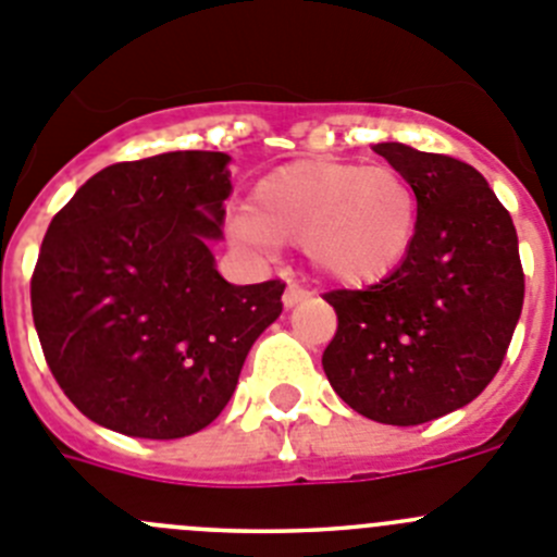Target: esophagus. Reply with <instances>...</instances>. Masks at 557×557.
<instances>
[{
    "mask_svg": "<svg viewBox=\"0 0 557 557\" xmlns=\"http://www.w3.org/2000/svg\"><path fill=\"white\" fill-rule=\"evenodd\" d=\"M308 297H310V294L302 288V285L290 283L288 288H285V294H283V305H285V308H294V305L305 302V299H308Z\"/></svg>",
    "mask_w": 557,
    "mask_h": 557,
    "instance_id": "obj_1",
    "label": "esophagus"
}]
</instances>
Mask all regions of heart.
<instances>
[{"label": "heart", "mask_w": 557, "mask_h": 557, "mask_svg": "<svg viewBox=\"0 0 557 557\" xmlns=\"http://www.w3.org/2000/svg\"><path fill=\"white\" fill-rule=\"evenodd\" d=\"M260 249L305 247L324 280L372 285L403 267L419 230V194L394 166L299 160L260 177L233 222Z\"/></svg>", "instance_id": "heart-1"}]
</instances>
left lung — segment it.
Segmentation results:
<instances>
[{
    "mask_svg": "<svg viewBox=\"0 0 557 557\" xmlns=\"http://www.w3.org/2000/svg\"><path fill=\"white\" fill-rule=\"evenodd\" d=\"M419 194V230L394 274L324 294L338 330L322 355L344 403L380 424L433 422L472 403L522 315L513 219L483 174L449 154L374 144Z\"/></svg>",
    "mask_w": 557,
    "mask_h": 557,
    "instance_id": "8db88e82",
    "label": "left lung"
}]
</instances>
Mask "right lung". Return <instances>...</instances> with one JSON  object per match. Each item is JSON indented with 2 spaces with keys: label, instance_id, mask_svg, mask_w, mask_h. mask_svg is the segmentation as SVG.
<instances>
[{
  "label": "right lung",
  "instance_id": "1",
  "mask_svg": "<svg viewBox=\"0 0 557 557\" xmlns=\"http://www.w3.org/2000/svg\"><path fill=\"white\" fill-rule=\"evenodd\" d=\"M230 154L166 152L94 174L44 235L29 299L44 358L91 422L183 438L233 397L285 283L216 272Z\"/></svg>",
  "mask_w": 557,
  "mask_h": 557
}]
</instances>
